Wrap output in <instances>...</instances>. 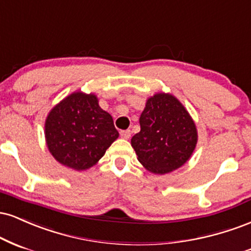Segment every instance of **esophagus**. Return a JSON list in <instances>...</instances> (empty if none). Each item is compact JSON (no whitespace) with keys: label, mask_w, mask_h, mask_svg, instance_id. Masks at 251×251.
I'll use <instances>...</instances> for the list:
<instances>
[{"label":"esophagus","mask_w":251,"mask_h":251,"mask_svg":"<svg viewBox=\"0 0 251 251\" xmlns=\"http://www.w3.org/2000/svg\"><path fill=\"white\" fill-rule=\"evenodd\" d=\"M120 134H121V137L125 138V140H128V138L130 137L131 132H130V130H122Z\"/></svg>","instance_id":"1"}]
</instances>
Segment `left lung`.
I'll list each match as a JSON object with an SVG mask.
<instances>
[{
  "label": "left lung",
  "instance_id": "8db88e82",
  "mask_svg": "<svg viewBox=\"0 0 251 251\" xmlns=\"http://www.w3.org/2000/svg\"><path fill=\"white\" fill-rule=\"evenodd\" d=\"M140 126V132L131 138V147L148 172L164 175L189 161L199 135L193 117L177 97L169 93L148 97Z\"/></svg>",
  "mask_w": 251,
  "mask_h": 251
}]
</instances>
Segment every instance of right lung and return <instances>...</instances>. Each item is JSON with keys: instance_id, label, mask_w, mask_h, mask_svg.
<instances>
[{"instance_id": "right-lung-1", "label": "right lung", "mask_w": 251, "mask_h": 251, "mask_svg": "<svg viewBox=\"0 0 251 251\" xmlns=\"http://www.w3.org/2000/svg\"><path fill=\"white\" fill-rule=\"evenodd\" d=\"M49 152L62 166L76 172L99 162L119 138L111 115L100 107L94 93L74 91L49 111L44 123Z\"/></svg>"}]
</instances>
